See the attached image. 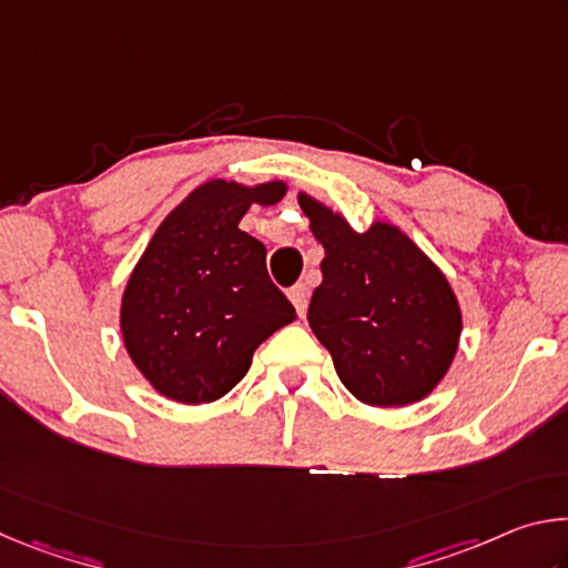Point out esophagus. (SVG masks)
<instances>
[{
    "label": "esophagus",
    "instance_id": "obj_1",
    "mask_svg": "<svg viewBox=\"0 0 568 568\" xmlns=\"http://www.w3.org/2000/svg\"><path fill=\"white\" fill-rule=\"evenodd\" d=\"M287 297H291V303L295 305V311L301 318H305V311H307V287L303 283H297L291 287V293H287Z\"/></svg>",
    "mask_w": 568,
    "mask_h": 568
}]
</instances>
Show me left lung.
<instances>
[{"label":"left lung","mask_w":568,"mask_h":568,"mask_svg":"<svg viewBox=\"0 0 568 568\" xmlns=\"http://www.w3.org/2000/svg\"><path fill=\"white\" fill-rule=\"evenodd\" d=\"M297 205L325 250L307 323L343 386L373 408L428 398L446 378L464 331L444 271L386 220L358 233L343 213L303 190Z\"/></svg>","instance_id":"left-lung-1"}]
</instances>
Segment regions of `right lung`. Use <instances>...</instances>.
I'll return each instance as SVG.
<instances>
[{
	"label": "right lung",
	"instance_id": "add662e5",
	"mask_svg": "<svg viewBox=\"0 0 568 568\" xmlns=\"http://www.w3.org/2000/svg\"><path fill=\"white\" fill-rule=\"evenodd\" d=\"M287 182L207 180L162 220L122 293L120 333L134 368L168 400L200 406L233 390L253 353L295 307L265 267V245L240 230Z\"/></svg>",
	"mask_w": 568,
	"mask_h": 568
}]
</instances>
